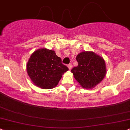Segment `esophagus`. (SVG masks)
<instances>
[{"label":"esophagus","mask_w":130,"mask_h":130,"mask_svg":"<svg viewBox=\"0 0 130 130\" xmlns=\"http://www.w3.org/2000/svg\"><path fill=\"white\" fill-rule=\"evenodd\" d=\"M68 68H69V70H71V69H72V64H69L68 65Z\"/></svg>","instance_id":"34e87169"}]
</instances>
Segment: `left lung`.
<instances>
[{"mask_svg": "<svg viewBox=\"0 0 130 130\" xmlns=\"http://www.w3.org/2000/svg\"><path fill=\"white\" fill-rule=\"evenodd\" d=\"M78 66L71 69L81 87L91 89L100 84L106 74L105 61L93 51H83L76 56Z\"/></svg>", "mask_w": 130, "mask_h": 130, "instance_id": "8db88e82", "label": "left lung"}]
</instances>
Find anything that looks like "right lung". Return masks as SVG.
<instances>
[{
  "label": "right lung",
  "instance_id": "1",
  "mask_svg": "<svg viewBox=\"0 0 130 130\" xmlns=\"http://www.w3.org/2000/svg\"><path fill=\"white\" fill-rule=\"evenodd\" d=\"M26 69L32 82L44 89L55 88L62 74L69 70L54 51L45 48L37 49L31 54Z\"/></svg>",
  "mask_w": 130,
  "mask_h": 130
}]
</instances>
